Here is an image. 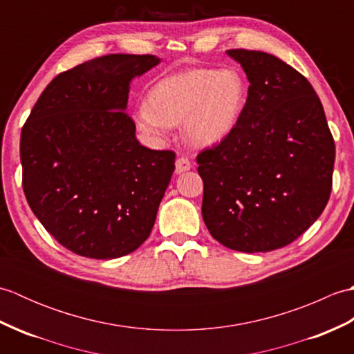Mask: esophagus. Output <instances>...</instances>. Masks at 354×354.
Masks as SVG:
<instances>
[{
	"label": "esophagus",
	"mask_w": 354,
	"mask_h": 354,
	"mask_svg": "<svg viewBox=\"0 0 354 354\" xmlns=\"http://www.w3.org/2000/svg\"><path fill=\"white\" fill-rule=\"evenodd\" d=\"M192 169V162L187 156H179L175 162V171L176 173H184Z\"/></svg>",
	"instance_id": "34e87169"
}]
</instances>
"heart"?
Instances as JSON below:
<instances>
[{
	"instance_id": "obj_1",
	"label": "heart",
	"mask_w": 354,
	"mask_h": 354,
	"mask_svg": "<svg viewBox=\"0 0 354 354\" xmlns=\"http://www.w3.org/2000/svg\"><path fill=\"white\" fill-rule=\"evenodd\" d=\"M246 99V82L239 71L196 68L161 80L135 120L152 137H162L170 126L185 122L187 140L213 146L234 131Z\"/></svg>"
}]
</instances>
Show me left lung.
<instances>
[{"label":"left lung","instance_id":"left-lung-1","mask_svg":"<svg viewBox=\"0 0 354 354\" xmlns=\"http://www.w3.org/2000/svg\"><path fill=\"white\" fill-rule=\"evenodd\" d=\"M227 53L251 85L234 131L196 158L202 217L230 250L268 252L292 243L324 212L335 141L301 73L263 51Z\"/></svg>","mask_w":354,"mask_h":354}]
</instances>
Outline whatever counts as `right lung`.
Wrapping results in <instances>:
<instances>
[{
	"label": "right lung",
	"mask_w": 354,
	"mask_h": 354,
	"mask_svg": "<svg viewBox=\"0 0 354 354\" xmlns=\"http://www.w3.org/2000/svg\"><path fill=\"white\" fill-rule=\"evenodd\" d=\"M160 64L108 55L53 79L22 126V189L50 234L82 257L109 260L146 242L175 170L173 150L135 138L129 84Z\"/></svg>",
	"instance_id": "obj_1"
}]
</instances>
